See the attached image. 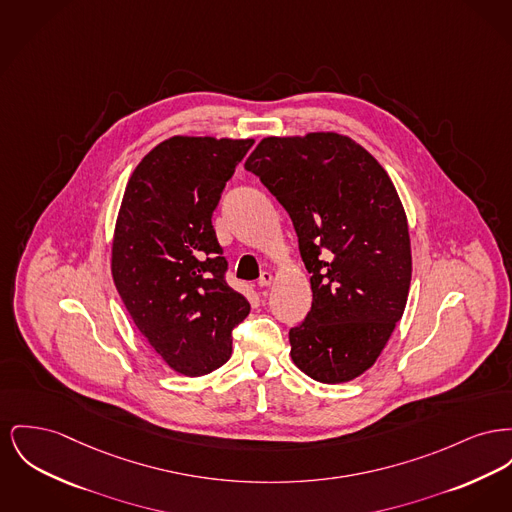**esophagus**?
Instances as JSON below:
<instances>
[{
    "label": "esophagus",
    "instance_id": "1",
    "mask_svg": "<svg viewBox=\"0 0 512 512\" xmlns=\"http://www.w3.org/2000/svg\"><path fill=\"white\" fill-rule=\"evenodd\" d=\"M261 288H267V286H271L272 284V274L269 271L261 272V278H259V282H257Z\"/></svg>",
    "mask_w": 512,
    "mask_h": 512
}]
</instances>
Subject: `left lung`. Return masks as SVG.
<instances>
[{
    "label": "left lung",
    "instance_id": "8db88e82",
    "mask_svg": "<svg viewBox=\"0 0 512 512\" xmlns=\"http://www.w3.org/2000/svg\"><path fill=\"white\" fill-rule=\"evenodd\" d=\"M292 218L311 272V311L290 329V356L321 383L360 377L400 321L412 251L385 168L338 133L267 137L245 160Z\"/></svg>",
    "mask_w": 512,
    "mask_h": 512
}]
</instances>
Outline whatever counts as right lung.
I'll use <instances>...</instances> for the list:
<instances>
[{
	"instance_id": "right-lung-1",
	"label": "right lung",
	"mask_w": 512,
	"mask_h": 512,
	"mask_svg": "<svg viewBox=\"0 0 512 512\" xmlns=\"http://www.w3.org/2000/svg\"><path fill=\"white\" fill-rule=\"evenodd\" d=\"M253 139L176 135L127 181L112 243L121 301L154 352L187 377L232 356L249 301L226 284L228 261L212 228L226 181Z\"/></svg>"
}]
</instances>
